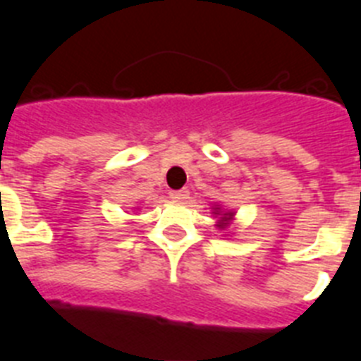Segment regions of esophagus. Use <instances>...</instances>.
Wrapping results in <instances>:
<instances>
[{"instance_id":"esophagus-1","label":"esophagus","mask_w":361,"mask_h":361,"mask_svg":"<svg viewBox=\"0 0 361 361\" xmlns=\"http://www.w3.org/2000/svg\"><path fill=\"white\" fill-rule=\"evenodd\" d=\"M169 196H171L174 202H183V200H187V196H189V190H185V189L171 190V192H169Z\"/></svg>"}]
</instances>
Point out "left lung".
Listing matches in <instances>:
<instances>
[{
    "instance_id": "left-lung-1",
    "label": "left lung",
    "mask_w": 361,
    "mask_h": 361,
    "mask_svg": "<svg viewBox=\"0 0 361 361\" xmlns=\"http://www.w3.org/2000/svg\"><path fill=\"white\" fill-rule=\"evenodd\" d=\"M216 214H218V212H216Z\"/></svg>"
}]
</instances>
